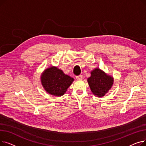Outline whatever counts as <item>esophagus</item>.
<instances>
[{
	"instance_id": "esophagus-1",
	"label": "esophagus",
	"mask_w": 146,
	"mask_h": 146,
	"mask_svg": "<svg viewBox=\"0 0 146 146\" xmlns=\"http://www.w3.org/2000/svg\"><path fill=\"white\" fill-rule=\"evenodd\" d=\"M83 79V76L82 75H80V76H76V79L78 80H82Z\"/></svg>"
}]
</instances>
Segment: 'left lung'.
<instances>
[{"label": "left lung", "mask_w": 146, "mask_h": 146, "mask_svg": "<svg viewBox=\"0 0 146 146\" xmlns=\"http://www.w3.org/2000/svg\"><path fill=\"white\" fill-rule=\"evenodd\" d=\"M93 94L97 97L104 96L112 88L113 78L99 68H95L90 72V76L87 79Z\"/></svg>", "instance_id": "obj_1"}]
</instances>
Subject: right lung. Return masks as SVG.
Listing matches in <instances>:
<instances>
[{"label":"right lung","mask_w":146,"mask_h":146,"mask_svg":"<svg viewBox=\"0 0 146 146\" xmlns=\"http://www.w3.org/2000/svg\"><path fill=\"white\" fill-rule=\"evenodd\" d=\"M41 85L51 95L61 96L64 95L74 79L56 66H50L44 70L41 76Z\"/></svg>","instance_id":"obj_1"}]
</instances>
